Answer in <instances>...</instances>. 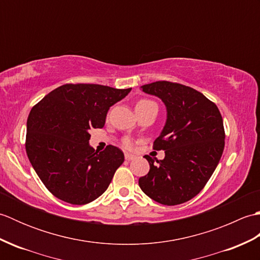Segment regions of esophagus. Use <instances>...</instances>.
Returning a JSON list of instances; mask_svg holds the SVG:
<instances>
[{
    "mask_svg": "<svg viewBox=\"0 0 260 260\" xmlns=\"http://www.w3.org/2000/svg\"><path fill=\"white\" fill-rule=\"evenodd\" d=\"M125 158L127 159V161H132V159H134V158H135V156H134V155H132V154L126 153V154H125Z\"/></svg>",
    "mask_w": 260,
    "mask_h": 260,
    "instance_id": "obj_1",
    "label": "esophagus"
}]
</instances>
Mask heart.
Returning a JSON list of instances; mask_svg holds the SVG:
<instances>
[{
    "instance_id": "b5f03b06",
    "label": "heart",
    "mask_w": 260,
    "mask_h": 260,
    "mask_svg": "<svg viewBox=\"0 0 260 260\" xmlns=\"http://www.w3.org/2000/svg\"><path fill=\"white\" fill-rule=\"evenodd\" d=\"M152 104H154V103L151 102V101H148V99H141V101H139V102L136 103L135 109L136 108L146 107V106H148V105H152ZM123 146L125 148H127V150H132V148L134 147V142L132 141L131 139H128V137H127V139H124V141H123Z\"/></svg>"
}]
</instances>
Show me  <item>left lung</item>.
<instances>
[{
	"label": "left lung",
	"instance_id": "1",
	"mask_svg": "<svg viewBox=\"0 0 260 260\" xmlns=\"http://www.w3.org/2000/svg\"><path fill=\"white\" fill-rule=\"evenodd\" d=\"M162 99L168 118L153 148L164 159L144 157L150 172L139 180L142 191L164 206H176L200 193L221 158L224 148L222 116L213 102L191 87L171 81L142 86Z\"/></svg>",
	"mask_w": 260,
	"mask_h": 260
}]
</instances>
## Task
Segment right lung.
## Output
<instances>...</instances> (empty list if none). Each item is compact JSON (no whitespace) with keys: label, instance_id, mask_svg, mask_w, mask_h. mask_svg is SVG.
Here are the masks:
<instances>
[{"label":"right lung","instance_id":"add662e5","mask_svg":"<svg viewBox=\"0 0 260 260\" xmlns=\"http://www.w3.org/2000/svg\"><path fill=\"white\" fill-rule=\"evenodd\" d=\"M95 84H66L32 107L25 151L36 173L52 194L71 204H87L107 190L124 162V153L89 145L92 128H102L110 106L128 95Z\"/></svg>","mask_w":260,"mask_h":260}]
</instances>
